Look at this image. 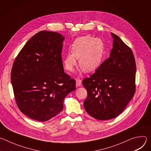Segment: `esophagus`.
Listing matches in <instances>:
<instances>
[{"label":"esophagus","instance_id":"obj_1","mask_svg":"<svg viewBox=\"0 0 151 151\" xmlns=\"http://www.w3.org/2000/svg\"><path fill=\"white\" fill-rule=\"evenodd\" d=\"M81 85H82V81L81 79H76V87H81Z\"/></svg>","mask_w":151,"mask_h":151}]
</instances>
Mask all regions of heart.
I'll use <instances>...</instances> for the list:
<instances>
[{
    "mask_svg": "<svg viewBox=\"0 0 151 151\" xmlns=\"http://www.w3.org/2000/svg\"><path fill=\"white\" fill-rule=\"evenodd\" d=\"M105 47L100 38L87 36L80 37L73 42L71 52L62 56V61L65 69L70 72L73 70L79 60L81 69L86 72H90L97 69L102 63Z\"/></svg>",
    "mask_w": 151,
    "mask_h": 151,
    "instance_id": "b5f03b06",
    "label": "heart"
}]
</instances>
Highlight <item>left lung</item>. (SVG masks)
<instances>
[{
  "label": "left lung",
  "instance_id": "1",
  "mask_svg": "<svg viewBox=\"0 0 151 151\" xmlns=\"http://www.w3.org/2000/svg\"><path fill=\"white\" fill-rule=\"evenodd\" d=\"M113 48L109 57L90 78L82 81L88 96L84 108L99 120L118 116L135 93L136 66L132 50L116 35L111 33Z\"/></svg>",
  "mask_w": 151,
  "mask_h": 151
}]
</instances>
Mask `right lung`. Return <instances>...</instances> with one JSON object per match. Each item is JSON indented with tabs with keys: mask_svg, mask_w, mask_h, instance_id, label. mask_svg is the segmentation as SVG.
<instances>
[{
	"mask_svg": "<svg viewBox=\"0 0 151 151\" xmlns=\"http://www.w3.org/2000/svg\"><path fill=\"white\" fill-rule=\"evenodd\" d=\"M64 37L40 31L25 44L15 58L11 79L20 111L29 118L47 121L63 109L75 81L64 73L61 58Z\"/></svg>",
	"mask_w": 151,
	"mask_h": 151,
	"instance_id": "add662e5",
	"label": "right lung"
}]
</instances>
